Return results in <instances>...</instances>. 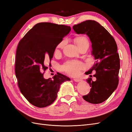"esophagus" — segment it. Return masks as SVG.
<instances>
[{
    "label": "esophagus",
    "instance_id": "34e87169",
    "mask_svg": "<svg viewBox=\"0 0 132 132\" xmlns=\"http://www.w3.org/2000/svg\"><path fill=\"white\" fill-rule=\"evenodd\" d=\"M74 81H75V82H80V81H81V80H80V79H77V78L74 79Z\"/></svg>",
    "mask_w": 132,
    "mask_h": 132
}]
</instances>
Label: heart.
I'll return each instance as SVG.
<instances>
[{
	"label": "heart",
	"mask_w": 132,
	"mask_h": 132,
	"mask_svg": "<svg viewBox=\"0 0 132 132\" xmlns=\"http://www.w3.org/2000/svg\"><path fill=\"white\" fill-rule=\"evenodd\" d=\"M74 41L79 48L82 46H89L88 39L85 36H80L76 37L74 39ZM65 43V40H63L60 42L57 47L55 52H58L59 49L62 48L63 46H64ZM84 68V64L78 61H69L67 62L62 66V69L68 74L70 75H75Z\"/></svg>",
	"instance_id": "heart-1"
}]
</instances>
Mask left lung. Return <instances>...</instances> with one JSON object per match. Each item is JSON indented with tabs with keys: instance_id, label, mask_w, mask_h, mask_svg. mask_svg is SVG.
<instances>
[{
	"instance_id": "1",
	"label": "left lung",
	"mask_w": 132,
	"mask_h": 132,
	"mask_svg": "<svg viewBox=\"0 0 132 132\" xmlns=\"http://www.w3.org/2000/svg\"><path fill=\"white\" fill-rule=\"evenodd\" d=\"M77 34H86L92 43L91 54L95 58L93 66L86 75L96 71L94 77L86 80L91 87L88 95L83 96L85 101L98 104L106 101L117 89L120 59L117 53V46L113 37L104 27L94 20H86L73 26ZM91 77V75H90Z\"/></svg>"
}]
</instances>
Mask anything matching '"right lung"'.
<instances>
[{
	"label": "right lung",
	"mask_w": 132,
	"mask_h": 132,
	"mask_svg": "<svg viewBox=\"0 0 132 132\" xmlns=\"http://www.w3.org/2000/svg\"><path fill=\"white\" fill-rule=\"evenodd\" d=\"M71 30L70 26L50 22L36 24L19 42L16 53L15 74L21 93L32 105L45 107L56 99L61 85L70 79L58 73L46 79V61L53 58L55 48Z\"/></svg>",
	"instance_id": "right-lung-1"
}]
</instances>
